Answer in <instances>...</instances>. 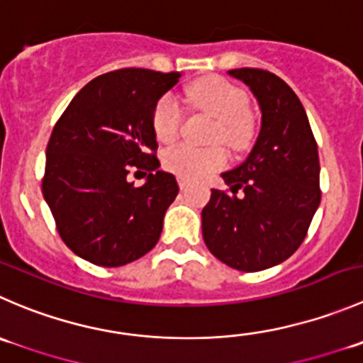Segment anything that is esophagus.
Instances as JSON below:
<instances>
[{"label": "esophagus", "mask_w": 363, "mask_h": 363, "mask_svg": "<svg viewBox=\"0 0 363 363\" xmlns=\"http://www.w3.org/2000/svg\"><path fill=\"white\" fill-rule=\"evenodd\" d=\"M179 188H181V189H186V188H188V179L179 177Z\"/></svg>", "instance_id": "34e87169"}]
</instances>
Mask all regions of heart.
Here are the masks:
<instances>
[{
  "mask_svg": "<svg viewBox=\"0 0 363 363\" xmlns=\"http://www.w3.org/2000/svg\"><path fill=\"white\" fill-rule=\"evenodd\" d=\"M188 99L196 110L216 118L211 142H223L232 150H242L252 143L255 121L248 110V97L242 88L220 76H207L188 88ZM184 111L174 96L164 94L152 111V131L163 143H172L181 135ZM227 164L223 147L174 145L163 152V167L182 179H199L221 170Z\"/></svg>",
  "mask_w": 363,
  "mask_h": 363,
  "instance_id": "heart-1",
  "label": "heart"
}]
</instances>
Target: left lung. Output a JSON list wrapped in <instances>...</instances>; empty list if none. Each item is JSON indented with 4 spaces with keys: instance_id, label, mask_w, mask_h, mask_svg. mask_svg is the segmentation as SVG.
<instances>
[{
    "instance_id": "1",
    "label": "left lung",
    "mask_w": 363,
    "mask_h": 363,
    "mask_svg": "<svg viewBox=\"0 0 363 363\" xmlns=\"http://www.w3.org/2000/svg\"><path fill=\"white\" fill-rule=\"evenodd\" d=\"M228 74L257 97L262 125L248 160L221 175L234 195L211 191L202 235L216 259L253 273L289 259L307 235L321 202L318 142L301 101L277 74L253 67Z\"/></svg>"
}]
</instances>
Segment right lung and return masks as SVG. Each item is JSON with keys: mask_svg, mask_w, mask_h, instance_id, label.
I'll return each mask as SVG.
<instances>
[{"mask_svg": "<svg viewBox=\"0 0 363 363\" xmlns=\"http://www.w3.org/2000/svg\"><path fill=\"white\" fill-rule=\"evenodd\" d=\"M181 72L111 70L76 94L45 149L42 193L62 241L76 255L118 267L156 246L175 177L160 172L152 111ZM131 171L150 174L136 189Z\"/></svg>", "mask_w": 363, "mask_h": 363, "instance_id": "obj_1", "label": "right lung"}]
</instances>
